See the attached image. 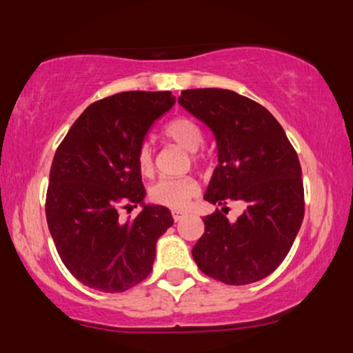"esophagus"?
I'll return each instance as SVG.
<instances>
[{
	"label": "esophagus",
	"mask_w": 353,
	"mask_h": 353,
	"mask_svg": "<svg viewBox=\"0 0 353 353\" xmlns=\"http://www.w3.org/2000/svg\"><path fill=\"white\" fill-rule=\"evenodd\" d=\"M185 216V212H182V210H172V219H174V221H181V219L182 217H184Z\"/></svg>",
	"instance_id": "esophagus-1"
}]
</instances>
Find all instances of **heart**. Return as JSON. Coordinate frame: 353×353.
Segmentation results:
<instances>
[{
  "label": "heart",
  "instance_id": "b5f03b06",
  "mask_svg": "<svg viewBox=\"0 0 353 353\" xmlns=\"http://www.w3.org/2000/svg\"><path fill=\"white\" fill-rule=\"evenodd\" d=\"M163 134L169 143L179 145L190 152L194 164L202 163L199 149L204 144V132L201 125L188 117H176L164 125ZM136 165L143 176L149 177L154 172L152 151L148 144H141L136 152ZM199 192V182L192 176L161 177L149 188V199L156 204L171 209H182Z\"/></svg>",
  "mask_w": 353,
  "mask_h": 353
}]
</instances>
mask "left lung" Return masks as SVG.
I'll return each mask as SVG.
<instances>
[{"label": "left lung", "instance_id": "obj_1", "mask_svg": "<svg viewBox=\"0 0 353 353\" xmlns=\"http://www.w3.org/2000/svg\"><path fill=\"white\" fill-rule=\"evenodd\" d=\"M212 131L219 165L204 199L222 205L205 216L192 257L209 277L245 285L272 274L289 254L303 219L302 169L282 125L264 106L229 91L185 89L177 99ZM245 212L225 217L227 202Z\"/></svg>", "mask_w": 353, "mask_h": 353}]
</instances>
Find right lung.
<instances>
[{"instance_id":"1","label":"right lung","mask_w":353,"mask_h":353,"mask_svg":"<svg viewBox=\"0 0 353 353\" xmlns=\"http://www.w3.org/2000/svg\"><path fill=\"white\" fill-rule=\"evenodd\" d=\"M176 103L171 91H128L84 112L52 159L46 221L61 261L84 285L124 292L152 270L156 242L174 224L164 205H145L136 152L154 121ZM144 205L121 223L119 209Z\"/></svg>"}]
</instances>
